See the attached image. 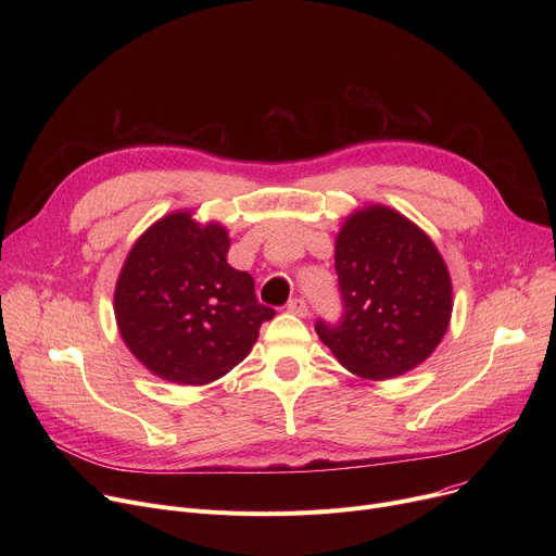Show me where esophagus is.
<instances>
[{"instance_id": "esophagus-1", "label": "esophagus", "mask_w": 556, "mask_h": 556, "mask_svg": "<svg viewBox=\"0 0 556 556\" xmlns=\"http://www.w3.org/2000/svg\"><path fill=\"white\" fill-rule=\"evenodd\" d=\"M286 308H288V313L300 315V317H306V315H308V304H306L302 298H293V300H288Z\"/></svg>"}]
</instances>
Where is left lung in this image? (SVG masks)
Segmentation results:
<instances>
[{"label":"left lung","instance_id":"left-lung-1","mask_svg":"<svg viewBox=\"0 0 556 556\" xmlns=\"http://www.w3.org/2000/svg\"><path fill=\"white\" fill-rule=\"evenodd\" d=\"M342 315L315 331L342 367L365 378L401 376L442 342L453 288L442 254L426 233L390 207L349 216L336 241Z\"/></svg>","mask_w":556,"mask_h":556}]
</instances>
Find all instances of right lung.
Instances as JSON below:
<instances>
[{
  "label": "right lung",
  "instance_id": "obj_1",
  "mask_svg": "<svg viewBox=\"0 0 556 556\" xmlns=\"http://www.w3.org/2000/svg\"><path fill=\"white\" fill-rule=\"evenodd\" d=\"M227 231L187 212L164 216L132 245L114 315L132 356L164 381L204 386L237 367L275 308L252 275L227 263Z\"/></svg>",
  "mask_w": 556,
  "mask_h": 556
}]
</instances>
